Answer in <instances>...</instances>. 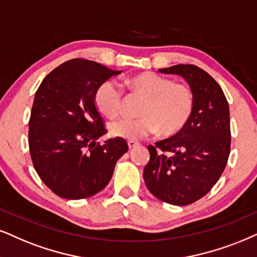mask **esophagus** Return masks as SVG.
<instances>
[{
	"label": "esophagus",
	"instance_id": "esophagus-1",
	"mask_svg": "<svg viewBox=\"0 0 257 257\" xmlns=\"http://www.w3.org/2000/svg\"><path fill=\"white\" fill-rule=\"evenodd\" d=\"M140 144L139 142H136V141H133V140H129L128 141V147H129V149H132V148H135V147H138Z\"/></svg>",
	"mask_w": 257,
	"mask_h": 257
}]
</instances>
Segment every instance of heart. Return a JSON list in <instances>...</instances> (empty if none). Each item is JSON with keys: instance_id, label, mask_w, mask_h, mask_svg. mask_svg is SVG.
<instances>
[{"instance_id": "1", "label": "heart", "mask_w": 257, "mask_h": 257, "mask_svg": "<svg viewBox=\"0 0 257 257\" xmlns=\"http://www.w3.org/2000/svg\"><path fill=\"white\" fill-rule=\"evenodd\" d=\"M129 86L145 96L140 117H121L109 124V132L116 138L139 140L160 131L172 135L180 131L190 118L193 95L185 84L154 72H142L129 78ZM95 104L106 117H113L122 105V90L115 80L102 82L95 91Z\"/></svg>"}]
</instances>
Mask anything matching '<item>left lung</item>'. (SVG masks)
Instances as JSON below:
<instances>
[{
    "mask_svg": "<svg viewBox=\"0 0 257 257\" xmlns=\"http://www.w3.org/2000/svg\"><path fill=\"white\" fill-rule=\"evenodd\" d=\"M186 80L193 95L190 118L170 139L148 146L144 179L153 196L184 206L203 198L213 187L230 154V112L222 87L196 65L159 70Z\"/></svg>",
    "mask_w": 257,
    "mask_h": 257,
    "instance_id": "8db88e82",
    "label": "left lung"
}]
</instances>
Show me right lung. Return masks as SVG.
<instances>
[{"label":"right lung","instance_id":"right-lung-1","mask_svg":"<svg viewBox=\"0 0 257 257\" xmlns=\"http://www.w3.org/2000/svg\"><path fill=\"white\" fill-rule=\"evenodd\" d=\"M122 71L72 59L45 77L35 93L28 142L35 171L57 196L84 199L102 191L128 151L125 140L97 142L106 134L95 104L98 85Z\"/></svg>","mask_w":257,"mask_h":257}]
</instances>
